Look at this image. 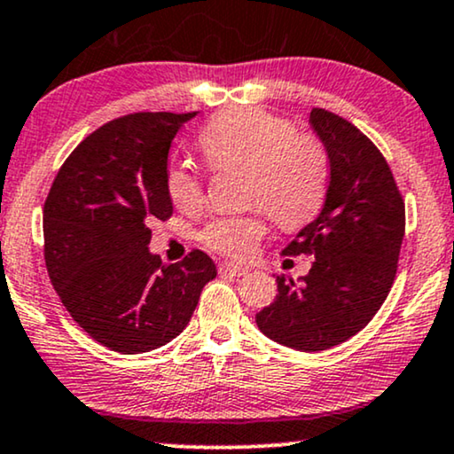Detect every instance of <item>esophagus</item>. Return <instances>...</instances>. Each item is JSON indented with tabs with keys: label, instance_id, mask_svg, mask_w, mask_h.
Segmentation results:
<instances>
[{
	"label": "esophagus",
	"instance_id": "esophagus-1",
	"mask_svg": "<svg viewBox=\"0 0 454 454\" xmlns=\"http://www.w3.org/2000/svg\"><path fill=\"white\" fill-rule=\"evenodd\" d=\"M220 272H223V275L243 277V275H247L249 269H247V266L234 264V262H222V264H220Z\"/></svg>",
	"mask_w": 454,
	"mask_h": 454
}]
</instances>
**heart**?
I'll list each match as a JSON object with an SVG mask.
<instances>
[{
    "label": "heart",
    "instance_id": "obj_1",
    "mask_svg": "<svg viewBox=\"0 0 454 454\" xmlns=\"http://www.w3.org/2000/svg\"><path fill=\"white\" fill-rule=\"evenodd\" d=\"M200 147L220 168H247V200L262 203L283 228H300L321 209L327 190V154L313 135H298L287 118L260 107H234L217 114L200 133ZM167 192L182 211L203 205V188L192 168L175 165ZM269 231L266 213L217 217L200 241L217 254L247 258Z\"/></svg>",
    "mask_w": 454,
    "mask_h": 454
}]
</instances>
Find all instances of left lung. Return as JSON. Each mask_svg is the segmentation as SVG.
Wrapping results in <instances>:
<instances>
[{
    "instance_id": "left-lung-1",
    "label": "left lung",
    "mask_w": 454,
    "mask_h": 454,
    "mask_svg": "<svg viewBox=\"0 0 454 454\" xmlns=\"http://www.w3.org/2000/svg\"><path fill=\"white\" fill-rule=\"evenodd\" d=\"M327 152L330 185L313 222L283 249L315 255L300 283L277 277V298L255 315L260 332L296 351H325L357 334L385 302L406 228L385 156L345 118L315 107L309 118Z\"/></svg>"
}]
</instances>
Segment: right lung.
<instances>
[{
  "label": "right lung",
  "mask_w": 454,
  "mask_h": 454,
  "mask_svg": "<svg viewBox=\"0 0 454 454\" xmlns=\"http://www.w3.org/2000/svg\"><path fill=\"white\" fill-rule=\"evenodd\" d=\"M190 114L139 112L103 124L71 152L43 205V258L63 307L112 351L147 353L184 332L217 270L194 249L162 264L147 249L168 220V150Z\"/></svg>",
  "instance_id": "obj_1"
}]
</instances>
